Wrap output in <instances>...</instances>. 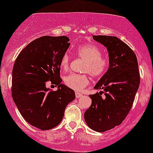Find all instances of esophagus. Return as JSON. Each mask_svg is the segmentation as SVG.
Wrapping results in <instances>:
<instances>
[{
    "label": "esophagus",
    "instance_id": "34e87169",
    "mask_svg": "<svg viewBox=\"0 0 153 153\" xmlns=\"http://www.w3.org/2000/svg\"><path fill=\"white\" fill-rule=\"evenodd\" d=\"M75 95H76V98H79V97H81L82 96H83V94L80 93H79V92H76Z\"/></svg>",
    "mask_w": 153,
    "mask_h": 153
}]
</instances>
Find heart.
<instances>
[{"label":"heart","mask_w":153,"mask_h":153,"mask_svg":"<svg viewBox=\"0 0 153 153\" xmlns=\"http://www.w3.org/2000/svg\"><path fill=\"white\" fill-rule=\"evenodd\" d=\"M76 54L86 60L83 72L90 74L93 77H101L107 71L109 67V60L106 56H102V51L98 46L93 44H80L75 49ZM70 55L66 53L60 60V68L67 71L70 67ZM63 83L67 87L75 90L81 91L90 83L86 74H71L63 78Z\"/></svg>","instance_id":"obj_1"}]
</instances>
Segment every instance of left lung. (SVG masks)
Returning a JSON list of instances; mask_svg holds the SVG:
<instances>
[{"mask_svg":"<svg viewBox=\"0 0 153 153\" xmlns=\"http://www.w3.org/2000/svg\"><path fill=\"white\" fill-rule=\"evenodd\" d=\"M93 38L106 47L109 67L94 86L102 91L90 95L92 103L84 119L90 129L102 132L125 120L139 89L140 76L136 54L126 44L116 36L99 35Z\"/></svg>","mask_w":153,"mask_h":153,"instance_id":"8db88e82","label":"left lung"}]
</instances>
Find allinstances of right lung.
I'll return each instance as SVG.
<instances>
[{
  "mask_svg": "<svg viewBox=\"0 0 153 153\" xmlns=\"http://www.w3.org/2000/svg\"><path fill=\"white\" fill-rule=\"evenodd\" d=\"M68 36H44L30 42L19 53L12 71L11 94L29 124L47 130L60 124L67 106L75 99L72 89L62 84L60 60L70 47ZM51 81L56 91L47 88Z\"/></svg>",
  "mask_w": 153,
  "mask_h": 153,
  "instance_id": "add662e5",
  "label": "right lung"
}]
</instances>
